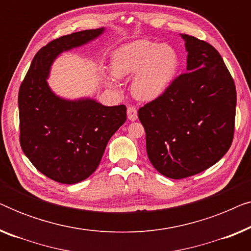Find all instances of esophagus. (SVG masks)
Masks as SVG:
<instances>
[{"instance_id": "esophagus-1", "label": "esophagus", "mask_w": 251, "mask_h": 251, "mask_svg": "<svg viewBox=\"0 0 251 251\" xmlns=\"http://www.w3.org/2000/svg\"><path fill=\"white\" fill-rule=\"evenodd\" d=\"M126 114H128V119L130 121H136L138 119V113H137V108L133 106H129L126 108Z\"/></svg>"}]
</instances>
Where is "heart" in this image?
<instances>
[{
    "mask_svg": "<svg viewBox=\"0 0 251 251\" xmlns=\"http://www.w3.org/2000/svg\"><path fill=\"white\" fill-rule=\"evenodd\" d=\"M179 57L168 44L139 40L125 44L113 53L112 70L118 77L133 76L132 94L140 100L161 97L175 80Z\"/></svg>",
    "mask_w": 251,
    "mask_h": 251,
    "instance_id": "b5f03b06",
    "label": "heart"
}]
</instances>
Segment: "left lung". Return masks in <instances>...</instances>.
<instances>
[{
  "label": "left lung",
  "mask_w": 251,
  "mask_h": 251,
  "mask_svg": "<svg viewBox=\"0 0 251 251\" xmlns=\"http://www.w3.org/2000/svg\"><path fill=\"white\" fill-rule=\"evenodd\" d=\"M181 37L188 53L186 73L138 111L151 163L173 179L217 163L231 147L235 122V84L222 56L204 41Z\"/></svg>",
  "instance_id": "left-lung-1"
}]
</instances>
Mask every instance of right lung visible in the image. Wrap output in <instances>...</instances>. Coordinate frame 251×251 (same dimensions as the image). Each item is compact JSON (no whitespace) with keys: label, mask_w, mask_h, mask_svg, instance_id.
I'll return each instance as SVG.
<instances>
[{"label":"right lung","mask_w":251,"mask_h":251,"mask_svg":"<svg viewBox=\"0 0 251 251\" xmlns=\"http://www.w3.org/2000/svg\"><path fill=\"white\" fill-rule=\"evenodd\" d=\"M104 30H81L51 41L35 54L20 85V146L40 173L58 183L76 184L94 174L108 140L126 120L125 105L68 100L52 92L47 81L61 52L87 44Z\"/></svg>","instance_id":"1"}]
</instances>
